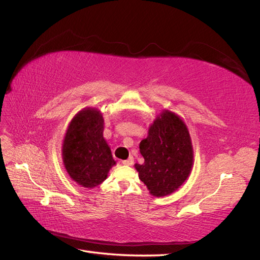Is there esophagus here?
<instances>
[{
	"instance_id": "1",
	"label": "esophagus",
	"mask_w": 260,
	"mask_h": 260,
	"mask_svg": "<svg viewBox=\"0 0 260 260\" xmlns=\"http://www.w3.org/2000/svg\"><path fill=\"white\" fill-rule=\"evenodd\" d=\"M122 164H123L124 166H132V165H134V158L130 157L129 159L123 160V161H122Z\"/></svg>"
}]
</instances>
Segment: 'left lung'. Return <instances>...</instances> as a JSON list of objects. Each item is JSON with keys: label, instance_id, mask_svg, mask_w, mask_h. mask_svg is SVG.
<instances>
[{"label": "left lung", "instance_id": "8db88e82", "mask_svg": "<svg viewBox=\"0 0 260 260\" xmlns=\"http://www.w3.org/2000/svg\"><path fill=\"white\" fill-rule=\"evenodd\" d=\"M145 162L136 164L140 180L154 197L175 192L191 174L193 148L189 130L175 112L161 111L140 142Z\"/></svg>", "mask_w": 260, "mask_h": 260}]
</instances>
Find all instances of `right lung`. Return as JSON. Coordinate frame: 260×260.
Returning a JSON list of instances; mask_svg holds the SVG:
<instances>
[{"mask_svg":"<svg viewBox=\"0 0 260 260\" xmlns=\"http://www.w3.org/2000/svg\"><path fill=\"white\" fill-rule=\"evenodd\" d=\"M103 130L101 111L91 107L79 111L68 126L62 145L63 165L79 186L89 189L99 186L115 165Z\"/></svg>","mask_w":260,"mask_h":260,"instance_id":"1","label":"right lung"}]
</instances>
